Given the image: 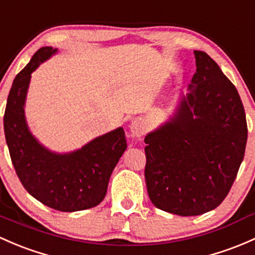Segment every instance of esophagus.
<instances>
[{
	"mask_svg": "<svg viewBox=\"0 0 255 255\" xmlns=\"http://www.w3.org/2000/svg\"><path fill=\"white\" fill-rule=\"evenodd\" d=\"M144 133H145V127H144L143 122H141L140 120L133 121L132 125H130L129 127L130 136H133V138H136V139H140L141 136L144 135Z\"/></svg>",
	"mask_w": 255,
	"mask_h": 255,
	"instance_id": "1",
	"label": "esophagus"
}]
</instances>
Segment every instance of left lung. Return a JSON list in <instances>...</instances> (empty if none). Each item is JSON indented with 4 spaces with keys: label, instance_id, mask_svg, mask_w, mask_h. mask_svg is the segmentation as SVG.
I'll list each match as a JSON object with an SVG mask.
<instances>
[{
    "label": "left lung",
    "instance_id": "8db88e82",
    "mask_svg": "<svg viewBox=\"0 0 255 255\" xmlns=\"http://www.w3.org/2000/svg\"><path fill=\"white\" fill-rule=\"evenodd\" d=\"M197 72L175 112L146 134L145 182L151 203L179 216L218 208L245 157L247 121L235 85L194 51Z\"/></svg>",
    "mask_w": 255,
    "mask_h": 255
}]
</instances>
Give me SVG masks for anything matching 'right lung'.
<instances>
[{"instance_id":"obj_1","label":"right lung","mask_w":255,"mask_h":255,"mask_svg":"<svg viewBox=\"0 0 255 255\" xmlns=\"http://www.w3.org/2000/svg\"><path fill=\"white\" fill-rule=\"evenodd\" d=\"M57 52L41 47L13 80L3 117L10 159L26 192L58 211L85 210L105 198L110 176L127 149L122 127L96 136L71 152L51 151L30 132L25 119V100L31 73Z\"/></svg>"}]
</instances>
